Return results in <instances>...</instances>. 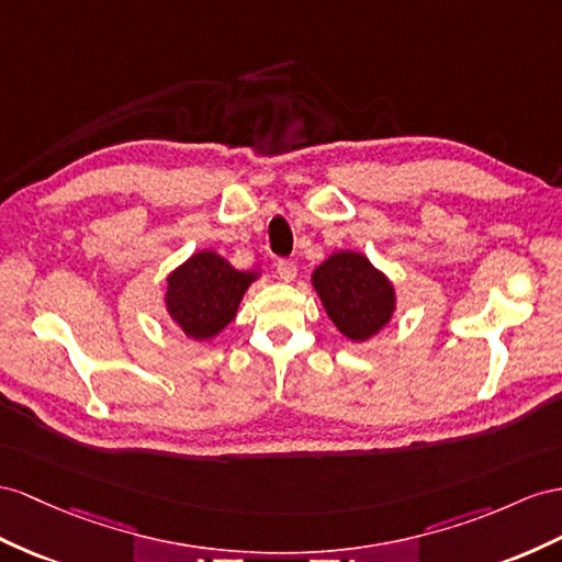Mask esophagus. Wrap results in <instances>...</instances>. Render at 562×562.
<instances>
[{
    "label": "esophagus",
    "mask_w": 562,
    "mask_h": 562,
    "mask_svg": "<svg viewBox=\"0 0 562 562\" xmlns=\"http://www.w3.org/2000/svg\"><path fill=\"white\" fill-rule=\"evenodd\" d=\"M276 268H278L280 280H284V282H292L296 278V263L290 261V258H280Z\"/></svg>",
    "instance_id": "34e87169"
}]
</instances>
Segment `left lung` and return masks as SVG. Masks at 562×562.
<instances>
[{
	"mask_svg": "<svg viewBox=\"0 0 562 562\" xmlns=\"http://www.w3.org/2000/svg\"><path fill=\"white\" fill-rule=\"evenodd\" d=\"M318 290L329 318L341 335L363 341L378 333L394 311V286L361 254L339 251L315 268Z\"/></svg>",
	"mask_w": 562,
	"mask_h": 562,
	"instance_id": "left-lung-1",
	"label": "left lung"
}]
</instances>
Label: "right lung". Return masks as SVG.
<instances>
[{"label": "right lung", "mask_w": 562, "mask_h": 562, "mask_svg": "<svg viewBox=\"0 0 562 562\" xmlns=\"http://www.w3.org/2000/svg\"><path fill=\"white\" fill-rule=\"evenodd\" d=\"M254 280L256 272H239L215 251H199L168 276L170 318L194 339L218 335Z\"/></svg>", "instance_id": "obj_1"}]
</instances>
